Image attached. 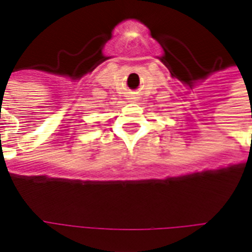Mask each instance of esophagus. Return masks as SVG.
<instances>
[{"label": "esophagus", "mask_w": 252, "mask_h": 252, "mask_svg": "<svg viewBox=\"0 0 252 252\" xmlns=\"http://www.w3.org/2000/svg\"><path fill=\"white\" fill-rule=\"evenodd\" d=\"M130 99H136V97H130Z\"/></svg>", "instance_id": "34e87169"}]
</instances>
